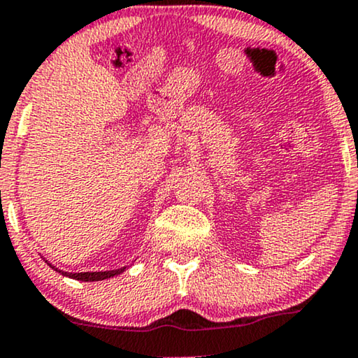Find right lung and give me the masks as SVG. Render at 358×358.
<instances>
[{
    "instance_id": "obj_1",
    "label": "right lung",
    "mask_w": 358,
    "mask_h": 358,
    "mask_svg": "<svg viewBox=\"0 0 358 358\" xmlns=\"http://www.w3.org/2000/svg\"><path fill=\"white\" fill-rule=\"evenodd\" d=\"M48 262V261H46ZM49 264V262H48ZM51 266V264H49ZM52 269H56L57 271V268H54V266H51ZM127 268H120V269H114V271H96V273H64V271H59V273H61L62 275H67V278H71V279H76V280H84V282H94V280H103V279H108V278H114V275H119V274H122L124 273Z\"/></svg>"
}]
</instances>
